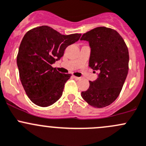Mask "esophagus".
I'll return each mask as SVG.
<instances>
[{"instance_id":"1","label":"esophagus","mask_w":146,"mask_h":146,"mask_svg":"<svg viewBox=\"0 0 146 146\" xmlns=\"http://www.w3.org/2000/svg\"><path fill=\"white\" fill-rule=\"evenodd\" d=\"M73 78L75 79V80H80V77H77V76H73Z\"/></svg>"}]
</instances>
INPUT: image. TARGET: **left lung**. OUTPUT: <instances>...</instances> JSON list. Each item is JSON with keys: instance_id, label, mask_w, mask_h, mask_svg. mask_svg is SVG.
Wrapping results in <instances>:
<instances>
[{"instance_id": "1", "label": "left lung", "mask_w": 146, "mask_h": 146, "mask_svg": "<svg viewBox=\"0 0 146 146\" xmlns=\"http://www.w3.org/2000/svg\"><path fill=\"white\" fill-rule=\"evenodd\" d=\"M80 40L88 42L90 48L89 66L99 72L95 80L81 92L84 100L95 108L113 102L122 89L129 71L128 48L117 31L96 27L83 34Z\"/></svg>"}]
</instances>
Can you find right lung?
<instances>
[{
    "mask_svg": "<svg viewBox=\"0 0 146 146\" xmlns=\"http://www.w3.org/2000/svg\"><path fill=\"white\" fill-rule=\"evenodd\" d=\"M80 36L63 35L48 26L34 28L25 35L19 47L17 65L22 85L35 104L48 107L62 96L65 83L71 75L61 73L51 66Z\"/></svg>",
    "mask_w": 146,
    "mask_h": 146,
    "instance_id": "add662e5",
    "label": "right lung"
}]
</instances>
